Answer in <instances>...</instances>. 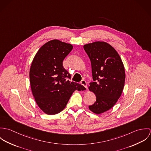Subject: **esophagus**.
<instances>
[{"instance_id":"1","label":"esophagus","mask_w":151,"mask_h":151,"mask_svg":"<svg viewBox=\"0 0 151 151\" xmlns=\"http://www.w3.org/2000/svg\"><path fill=\"white\" fill-rule=\"evenodd\" d=\"M81 84L83 85V86H85V88H86V89H88V88H87V84H86V82L84 80H83L81 81Z\"/></svg>"}]
</instances>
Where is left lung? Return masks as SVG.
<instances>
[{"mask_svg":"<svg viewBox=\"0 0 151 151\" xmlns=\"http://www.w3.org/2000/svg\"><path fill=\"white\" fill-rule=\"evenodd\" d=\"M91 63L93 80L89 89L96 95V102L89 109L101 114L112 108L120 97L125 82V70L116 50L105 42L84 46Z\"/></svg>","mask_w":151,"mask_h":151,"instance_id":"8db88e82","label":"left lung"}]
</instances>
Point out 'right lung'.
<instances>
[{
    "instance_id": "add662e5",
    "label": "right lung",
    "mask_w": 151,
    "mask_h": 151,
    "mask_svg": "<svg viewBox=\"0 0 151 151\" xmlns=\"http://www.w3.org/2000/svg\"><path fill=\"white\" fill-rule=\"evenodd\" d=\"M71 44L54 40L44 44L35 56L29 71L32 92L40 109L53 115L62 111L74 91L85 90L71 82L63 62L73 49Z\"/></svg>"
}]
</instances>
